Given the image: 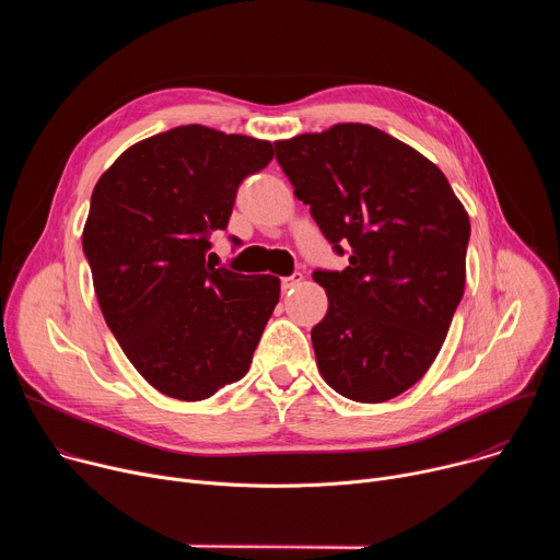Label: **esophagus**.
<instances>
[{"label":"esophagus","instance_id":"esophagus-1","mask_svg":"<svg viewBox=\"0 0 560 560\" xmlns=\"http://www.w3.org/2000/svg\"><path fill=\"white\" fill-rule=\"evenodd\" d=\"M301 281H303V277H301L299 272H294L292 277H285V279H281V290H283V292H288V290L296 288Z\"/></svg>","mask_w":560,"mask_h":560}]
</instances>
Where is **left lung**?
<instances>
[{"mask_svg":"<svg viewBox=\"0 0 560 560\" xmlns=\"http://www.w3.org/2000/svg\"><path fill=\"white\" fill-rule=\"evenodd\" d=\"M277 162L339 255L316 270L328 312L312 328L326 383L359 404L410 389L434 363L465 290L469 217L445 175L368 124L275 141Z\"/></svg>","mask_w":560,"mask_h":560,"instance_id":"obj_1","label":"left lung"}]
</instances>
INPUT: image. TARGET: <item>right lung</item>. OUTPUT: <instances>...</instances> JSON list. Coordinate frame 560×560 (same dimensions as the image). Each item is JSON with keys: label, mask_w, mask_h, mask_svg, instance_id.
<instances>
[{"label": "right lung", "mask_w": 560, "mask_h": 560, "mask_svg": "<svg viewBox=\"0 0 560 560\" xmlns=\"http://www.w3.org/2000/svg\"><path fill=\"white\" fill-rule=\"evenodd\" d=\"M272 143L190 124L148 137L100 177L82 244L102 314L135 370L162 394L203 401L244 378L279 303L272 275L206 261Z\"/></svg>", "instance_id": "obj_1"}]
</instances>
